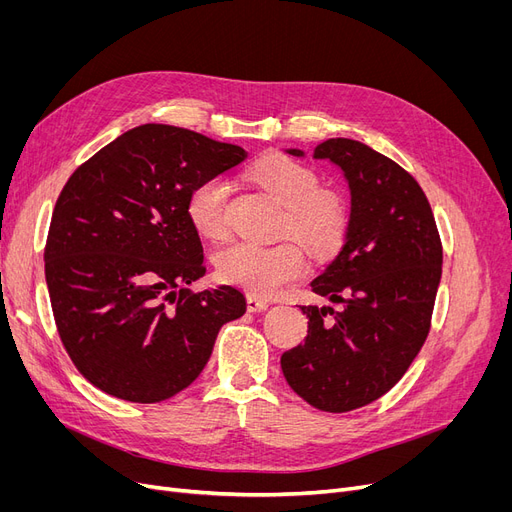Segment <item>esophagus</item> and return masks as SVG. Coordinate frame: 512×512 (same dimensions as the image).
Returning a JSON list of instances; mask_svg holds the SVG:
<instances>
[{
  "mask_svg": "<svg viewBox=\"0 0 512 512\" xmlns=\"http://www.w3.org/2000/svg\"><path fill=\"white\" fill-rule=\"evenodd\" d=\"M267 307H270V303H267L265 299H259V297H255V294H249V297H247V309H249L251 313L265 311Z\"/></svg>",
  "mask_w": 512,
  "mask_h": 512,
  "instance_id": "34e87169",
  "label": "esophagus"
}]
</instances>
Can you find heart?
I'll use <instances>...</instances> for the list:
<instances>
[{
    "label": "heart",
    "instance_id": "obj_1",
    "mask_svg": "<svg viewBox=\"0 0 512 512\" xmlns=\"http://www.w3.org/2000/svg\"><path fill=\"white\" fill-rule=\"evenodd\" d=\"M249 176L284 205L282 228L297 234L313 253H328L338 245L346 228V207L336 193L317 188V174L309 166L284 153H267L249 168ZM186 215L199 234L207 238L226 236V182L220 176L197 182L186 197ZM215 270L224 282L259 297H270L305 274L307 257L294 240H280L274 245L234 240L215 253Z\"/></svg>",
    "mask_w": 512,
    "mask_h": 512
}]
</instances>
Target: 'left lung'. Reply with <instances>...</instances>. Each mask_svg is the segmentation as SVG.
Wrapping results in <instances>:
<instances>
[{
	"instance_id": "left-lung-1",
	"label": "left lung",
	"mask_w": 512,
	"mask_h": 512,
	"mask_svg": "<svg viewBox=\"0 0 512 512\" xmlns=\"http://www.w3.org/2000/svg\"><path fill=\"white\" fill-rule=\"evenodd\" d=\"M286 153L305 157L301 149ZM313 159L340 168L351 191L344 245L311 282L340 309L301 307L309 317L305 344L286 351L280 365L311 407L346 413L386 394L421 351L442 278V242L425 193L396 161L353 139L319 143Z\"/></svg>"
}]
</instances>
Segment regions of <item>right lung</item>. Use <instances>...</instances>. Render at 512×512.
<instances>
[{"label": "right lung", "instance_id": "add662e5", "mask_svg": "<svg viewBox=\"0 0 512 512\" xmlns=\"http://www.w3.org/2000/svg\"><path fill=\"white\" fill-rule=\"evenodd\" d=\"M245 159L238 145L143 124L68 178L51 215L45 280L72 363L105 394H178L199 378L220 328L247 311L234 286L186 288L205 276L186 197Z\"/></svg>", "mask_w": 512, "mask_h": 512}]
</instances>
